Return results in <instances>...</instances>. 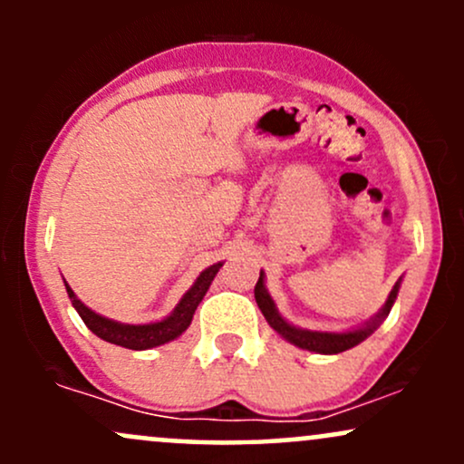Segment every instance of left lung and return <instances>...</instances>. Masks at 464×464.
I'll list each match as a JSON object with an SVG mask.
<instances>
[{
	"label": "left lung",
	"mask_w": 464,
	"mask_h": 464,
	"mask_svg": "<svg viewBox=\"0 0 464 464\" xmlns=\"http://www.w3.org/2000/svg\"><path fill=\"white\" fill-rule=\"evenodd\" d=\"M399 284H401V279H399L395 287H392L391 295H388V301L384 303V307H382L380 314H377L375 318H371L369 323L362 324L360 329H353V332H344V334L310 332V329H299V327H295V324L287 323L285 318L276 312L275 301L270 299L268 290H266L264 273H259V281H257V285H255V301H257L259 310H262L270 327H273L275 332L281 335V338H285L287 343H292L295 347H301L307 351H316V353L332 355V353H343V351L355 347V344H360L362 340L369 338V335L375 332L377 327H380V323L388 316L392 303H395V299H397Z\"/></svg>",
	"instance_id": "8db88e82"
}]
</instances>
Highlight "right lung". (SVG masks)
<instances>
[{"instance_id":"right-lung-1","label":"right lung","mask_w":464,"mask_h":464,"mask_svg":"<svg viewBox=\"0 0 464 464\" xmlns=\"http://www.w3.org/2000/svg\"><path fill=\"white\" fill-rule=\"evenodd\" d=\"M220 268H222V262H218L214 266H209L207 270H202L198 279H196V284L185 292L183 299L179 301L177 307H174V312L169 314L168 318H163V321L150 323V324H124V323H117V321H111V318L100 316V314L89 310V307L84 305L76 295H73V290L67 285V281H65V287H67L69 299H72V305L76 307L80 318H82L84 324H87L98 338H102L111 344H120V347H126V349L143 351V349L159 347V344H165L169 343V340L179 338V335L189 327L196 307L200 305L202 296L207 295L211 281H214V276L218 275V270Z\"/></svg>"}]
</instances>
